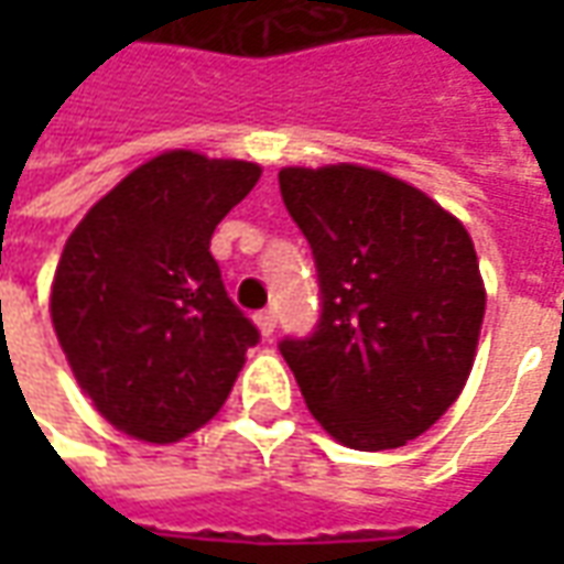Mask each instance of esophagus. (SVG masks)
<instances>
[{
    "instance_id": "1",
    "label": "esophagus",
    "mask_w": 564,
    "mask_h": 564,
    "mask_svg": "<svg viewBox=\"0 0 564 564\" xmlns=\"http://www.w3.org/2000/svg\"><path fill=\"white\" fill-rule=\"evenodd\" d=\"M257 326L259 332H262V338H271L274 329H278V317H274V311H259Z\"/></svg>"
}]
</instances>
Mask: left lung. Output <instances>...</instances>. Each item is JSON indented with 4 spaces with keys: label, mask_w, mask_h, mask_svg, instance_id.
<instances>
[{
    "label": "left lung",
    "mask_w": 564,
    "mask_h": 564,
    "mask_svg": "<svg viewBox=\"0 0 564 564\" xmlns=\"http://www.w3.org/2000/svg\"><path fill=\"white\" fill-rule=\"evenodd\" d=\"M278 181L323 302L307 338H283V359L344 447H404L444 416L471 371L486 311L471 235L375 169H281Z\"/></svg>",
    "instance_id": "8db88e82"
}]
</instances>
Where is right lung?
<instances>
[{
	"label": "right lung",
	"mask_w": 564,
	"mask_h": 564,
	"mask_svg": "<svg viewBox=\"0 0 564 564\" xmlns=\"http://www.w3.org/2000/svg\"><path fill=\"white\" fill-rule=\"evenodd\" d=\"M259 174L257 162L169 150L68 235L51 319L80 390L120 432L172 444L229 399L259 329L226 293L210 235Z\"/></svg>",
	"instance_id": "obj_1"
}]
</instances>
